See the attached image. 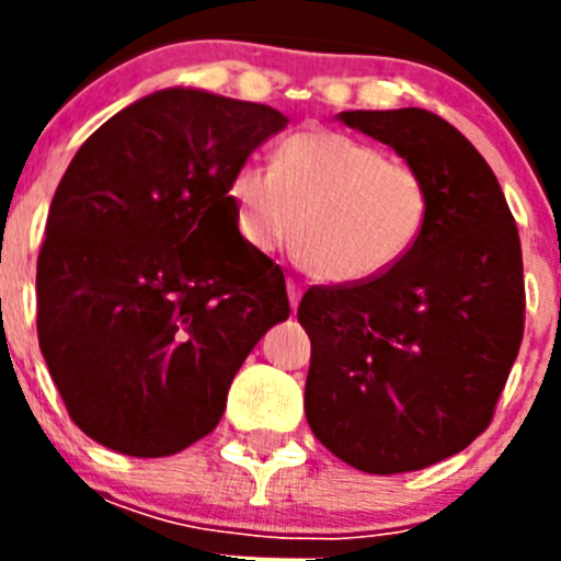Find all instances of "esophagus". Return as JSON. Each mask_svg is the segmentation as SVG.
Instances as JSON below:
<instances>
[{
    "mask_svg": "<svg viewBox=\"0 0 561 561\" xmlns=\"http://www.w3.org/2000/svg\"><path fill=\"white\" fill-rule=\"evenodd\" d=\"M286 291H289V304L291 311H295L297 304H300V284H297V280H289V284H286Z\"/></svg>",
    "mask_w": 561,
    "mask_h": 561,
    "instance_id": "obj_1",
    "label": "esophagus"
}]
</instances>
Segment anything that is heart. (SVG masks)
<instances>
[{
	"mask_svg": "<svg viewBox=\"0 0 561 561\" xmlns=\"http://www.w3.org/2000/svg\"><path fill=\"white\" fill-rule=\"evenodd\" d=\"M230 202L250 250L275 252L295 236L306 270L334 286L368 284L399 266L430 219L419 168L331 128L286 137L270 171L238 168Z\"/></svg>",
	"mask_w": 561,
	"mask_h": 561,
	"instance_id": "heart-1",
	"label": "heart"
}]
</instances>
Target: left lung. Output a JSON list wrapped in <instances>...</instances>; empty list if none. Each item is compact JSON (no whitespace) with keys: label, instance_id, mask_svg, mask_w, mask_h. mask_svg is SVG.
<instances>
[{"label":"left lung","instance_id":"8db88e82","mask_svg":"<svg viewBox=\"0 0 561 561\" xmlns=\"http://www.w3.org/2000/svg\"><path fill=\"white\" fill-rule=\"evenodd\" d=\"M336 117L419 168L430 219L381 277L304 295L306 419L359 472H413L466 449L492 421L523 342L519 232L489 162L438 114Z\"/></svg>","mask_w":561,"mask_h":561}]
</instances>
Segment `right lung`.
<instances>
[{
  "mask_svg": "<svg viewBox=\"0 0 561 561\" xmlns=\"http://www.w3.org/2000/svg\"><path fill=\"white\" fill-rule=\"evenodd\" d=\"M289 117L171 87L108 117L53 196L38 348L69 415L131 458L216 430L232 376L289 317L280 266L241 241L230 180Z\"/></svg>",
  "mask_w": 561,
  "mask_h": 561,
  "instance_id": "add662e5",
  "label": "right lung"
}]
</instances>
